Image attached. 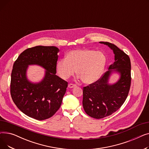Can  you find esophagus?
<instances>
[{
  "label": "esophagus",
  "mask_w": 149,
  "mask_h": 149,
  "mask_svg": "<svg viewBox=\"0 0 149 149\" xmlns=\"http://www.w3.org/2000/svg\"><path fill=\"white\" fill-rule=\"evenodd\" d=\"M77 87V85L76 84H68V88H74Z\"/></svg>",
  "instance_id": "obj_1"
}]
</instances>
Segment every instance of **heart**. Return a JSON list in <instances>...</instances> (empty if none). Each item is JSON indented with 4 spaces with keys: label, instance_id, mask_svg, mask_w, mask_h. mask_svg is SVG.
Returning a JSON list of instances; mask_svg holds the SVG:
<instances>
[{
    "label": "heart",
    "instance_id": "obj_1",
    "mask_svg": "<svg viewBox=\"0 0 149 149\" xmlns=\"http://www.w3.org/2000/svg\"><path fill=\"white\" fill-rule=\"evenodd\" d=\"M106 63V57L101 51L89 49L70 51L66 58L60 60L56 64V70L61 79L66 80L76 74L82 81L91 84L96 81L102 74Z\"/></svg>",
    "mask_w": 149,
    "mask_h": 149
}]
</instances>
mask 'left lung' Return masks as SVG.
<instances>
[{
    "label": "left lung",
    "mask_w": 149,
    "mask_h": 149,
    "mask_svg": "<svg viewBox=\"0 0 149 149\" xmlns=\"http://www.w3.org/2000/svg\"><path fill=\"white\" fill-rule=\"evenodd\" d=\"M113 52L115 61L100 80L83 88V106L85 112L96 119L104 118L119 109L126 101L131 83V64L127 55L113 44L100 42ZM113 72L120 75L114 84L108 83Z\"/></svg>",
    "instance_id": "1"
}]
</instances>
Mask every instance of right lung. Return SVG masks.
I'll list each match as a JSON object with an SVG mask.
<instances>
[{"label":"right lung","instance_id":"1","mask_svg":"<svg viewBox=\"0 0 149 149\" xmlns=\"http://www.w3.org/2000/svg\"><path fill=\"white\" fill-rule=\"evenodd\" d=\"M58 52L56 46H37L22 52L13 65L11 95L16 106L31 118L48 119L61 104L68 82L56 75ZM29 65H40L46 70L40 82L33 83L27 79Z\"/></svg>","mask_w":149,"mask_h":149}]
</instances>
